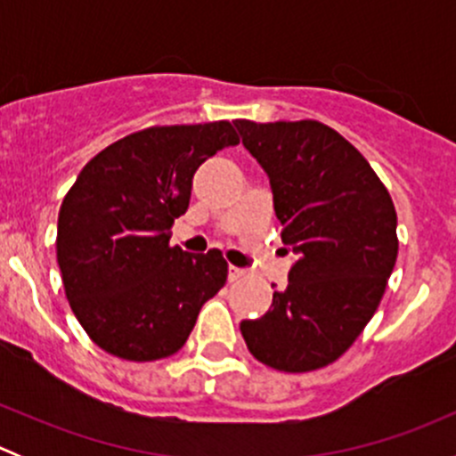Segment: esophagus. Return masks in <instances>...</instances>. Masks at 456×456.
Instances as JSON below:
<instances>
[{
  "label": "esophagus",
  "instance_id": "1",
  "mask_svg": "<svg viewBox=\"0 0 456 456\" xmlns=\"http://www.w3.org/2000/svg\"><path fill=\"white\" fill-rule=\"evenodd\" d=\"M247 271L245 269H238V266H229V282H236V280L245 278Z\"/></svg>",
  "mask_w": 456,
  "mask_h": 456
}]
</instances>
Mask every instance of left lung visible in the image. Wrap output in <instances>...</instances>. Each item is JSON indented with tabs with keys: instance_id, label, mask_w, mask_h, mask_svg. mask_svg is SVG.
Wrapping results in <instances>:
<instances>
[{
	"instance_id": "left-lung-1",
	"label": "left lung",
	"mask_w": 456,
	"mask_h": 456,
	"mask_svg": "<svg viewBox=\"0 0 456 456\" xmlns=\"http://www.w3.org/2000/svg\"><path fill=\"white\" fill-rule=\"evenodd\" d=\"M266 172L282 242L297 256L260 320H242L251 355L309 372L351 348L375 315L397 260V211L369 160L320 121H236ZM273 287V284H271Z\"/></svg>"
}]
</instances>
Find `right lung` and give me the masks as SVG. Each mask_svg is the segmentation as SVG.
Listing matches in <instances>:
<instances>
[{
    "mask_svg": "<svg viewBox=\"0 0 456 456\" xmlns=\"http://www.w3.org/2000/svg\"><path fill=\"white\" fill-rule=\"evenodd\" d=\"M229 121L156 126L112 142L81 169L57 223V262L72 314L105 353L154 362L181 351L202 305L227 282L216 249L169 245L191 178L238 145Z\"/></svg>",
    "mask_w": 456,
    "mask_h": 456,
    "instance_id": "add662e5",
    "label": "right lung"
}]
</instances>
